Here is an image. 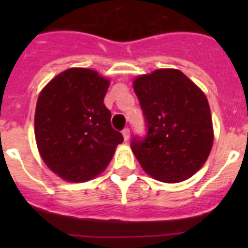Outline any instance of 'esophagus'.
Returning <instances> with one entry per match:
<instances>
[{
  "mask_svg": "<svg viewBox=\"0 0 248 248\" xmlns=\"http://www.w3.org/2000/svg\"><path fill=\"white\" fill-rule=\"evenodd\" d=\"M122 134H123V138H124V140H125V141H128L129 138H130V130H129L128 128H125L124 130L122 131Z\"/></svg>",
  "mask_w": 248,
  "mask_h": 248,
  "instance_id": "obj_1",
  "label": "esophagus"
}]
</instances>
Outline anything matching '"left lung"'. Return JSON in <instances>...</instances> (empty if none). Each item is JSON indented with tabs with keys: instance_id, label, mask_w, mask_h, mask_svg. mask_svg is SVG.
<instances>
[{
	"instance_id": "left-lung-1",
	"label": "left lung",
	"mask_w": 248,
	"mask_h": 248,
	"mask_svg": "<svg viewBox=\"0 0 248 248\" xmlns=\"http://www.w3.org/2000/svg\"><path fill=\"white\" fill-rule=\"evenodd\" d=\"M134 91L146 135L133 138L130 146L144 171L169 184L191 177L207 160L214 141L203 92L177 69L138 77Z\"/></svg>"
}]
</instances>
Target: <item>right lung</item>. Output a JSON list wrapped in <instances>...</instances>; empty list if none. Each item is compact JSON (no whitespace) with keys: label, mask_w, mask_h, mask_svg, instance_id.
<instances>
[{"label":"right lung","mask_w":248,"mask_h":248,"mask_svg":"<svg viewBox=\"0 0 248 248\" xmlns=\"http://www.w3.org/2000/svg\"><path fill=\"white\" fill-rule=\"evenodd\" d=\"M109 80L87 68H71L39 94L34 135L46 165L72 183L91 180L110 163L123 135L104 105Z\"/></svg>","instance_id":"1"}]
</instances>
